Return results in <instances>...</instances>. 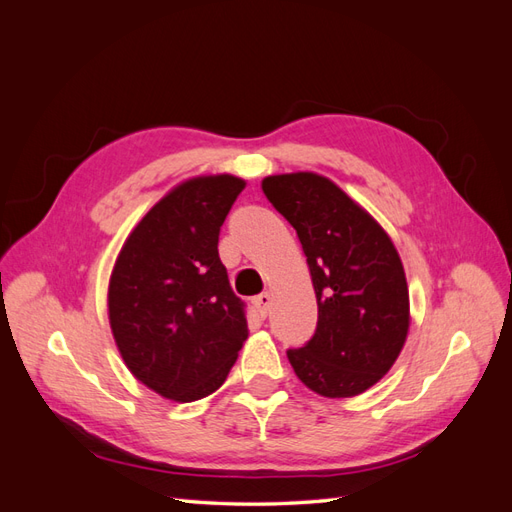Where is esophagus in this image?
<instances>
[{
	"label": "esophagus",
	"mask_w": 512,
	"mask_h": 512,
	"mask_svg": "<svg viewBox=\"0 0 512 512\" xmlns=\"http://www.w3.org/2000/svg\"><path fill=\"white\" fill-rule=\"evenodd\" d=\"M271 301H273L271 292H262V294H258V297H254V307H256V312L260 314V318H267Z\"/></svg>",
	"instance_id": "1"
}]
</instances>
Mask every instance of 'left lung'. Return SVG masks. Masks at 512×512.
I'll use <instances>...</instances> for the list:
<instances>
[{"instance_id":"1","label":"left lung","mask_w":512,"mask_h":512,"mask_svg":"<svg viewBox=\"0 0 512 512\" xmlns=\"http://www.w3.org/2000/svg\"><path fill=\"white\" fill-rule=\"evenodd\" d=\"M262 192L297 230L318 301L314 337L286 352L294 374L322 397L367 391L393 367L410 327L406 273L391 237L322 175H271Z\"/></svg>"}]
</instances>
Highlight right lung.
Segmentation results:
<instances>
[{"label":"right lung","mask_w":512,"mask_h":512,"mask_svg":"<svg viewBox=\"0 0 512 512\" xmlns=\"http://www.w3.org/2000/svg\"><path fill=\"white\" fill-rule=\"evenodd\" d=\"M243 188L232 175L179 183L130 232L108 284L123 363L181 404L218 391L247 339L245 305L218 254L220 228Z\"/></svg>","instance_id":"right-lung-1"}]
</instances>
